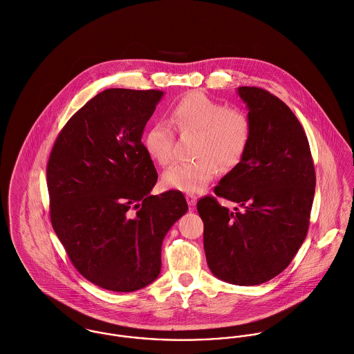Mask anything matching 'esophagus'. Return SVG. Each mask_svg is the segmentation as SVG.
I'll use <instances>...</instances> for the list:
<instances>
[{
    "label": "esophagus",
    "mask_w": 354,
    "mask_h": 354,
    "mask_svg": "<svg viewBox=\"0 0 354 354\" xmlns=\"http://www.w3.org/2000/svg\"><path fill=\"white\" fill-rule=\"evenodd\" d=\"M186 201L189 204V207H194L197 204V197L194 194H186Z\"/></svg>",
    "instance_id": "esophagus-1"
}]
</instances>
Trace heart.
Here are the masks:
<instances>
[{"label": "heart", "mask_w": 354, "mask_h": 354, "mask_svg": "<svg viewBox=\"0 0 354 354\" xmlns=\"http://www.w3.org/2000/svg\"><path fill=\"white\" fill-rule=\"evenodd\" d=\"M171 123L182 133H196V158L178 162L162 175L165 187L183 193L203 190L216 175L234 168L252 138V120L238 106H225L203 91H190L171 109ZM146 153L161 167L174 158V131L165 122L154 123L145 134Z\"/></svg>", "instance_id": "1"}]
</instances>
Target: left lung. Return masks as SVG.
Returning <instances> with one entry per match:
<instances>
[{"label":"left lung","mask_w":354,"mask_h":354,"mask_svg":"<svg viewBox=\"0 0 354 354\" xmlns=\"http://www.w3.org/2000/svg\"><path fill=\"white\" fill-rule=\"evenodd\" d=\"M252 120L242 160L197 203L213 275L238 286L268 282L291 263L309 227L316 175L306 134L291 109L260 87H238Z\"/></svg>","instance_id":"1"}]
</instances>
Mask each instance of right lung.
I'll use <instances>...</instances> for the list:
<instances>
[{
	"instance_id": "right-lung-1",
	"label": "right lung",
	"mask_w": 354,
	"mask_h": 354,
	"mask_svg": "<svg viewBox=\"0 0 354 354\" xmlns=\"http://www.w3.org/2000/svg\"><path fill=\"white\" fill-rule=\"evenodd\" d=\"M162 94L101 91L67 122L48 161L53 230L79 274L111 291L157 279L162 239L187 212L178 190L150 194L157 171L142 134Z\"/></svg>"
}]
</instances>
